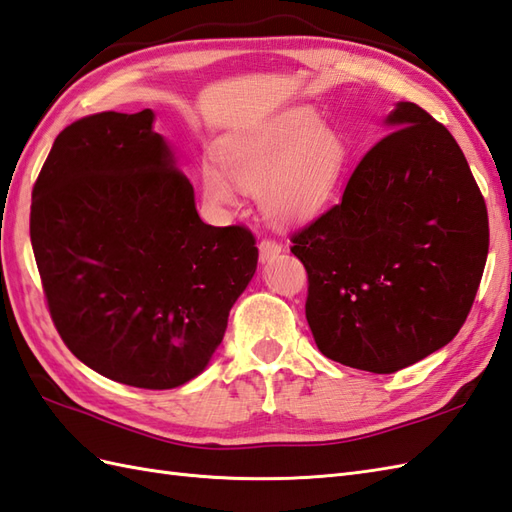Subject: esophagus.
I'll return each instance as SVG.
<instances>
[{
  "label": "esophagus",
  "mask_w": 512,
  "mask_h": 512,
  "mask_svg": "<svg viewBox=\"0 0 512 512\" xmlns=\"http://www.w3.org/2000/svg\"><path fill=\"white\" fill-rule=\"evenodd\" d=\"M258 254H260V260H263V263H269V260H273V258L282 254V245L276 243V241H271V239H263L258 243Z\"/></svg>",
  "instance_id": "1"
}]
</instances>
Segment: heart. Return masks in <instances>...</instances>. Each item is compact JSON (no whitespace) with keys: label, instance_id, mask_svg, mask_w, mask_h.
Instances as JSON below:
<instances>
[{"label":"heart","instance_id":"b5f03b06","mask_svg":"<svg viewBox=\"0 0 512 512\" xmlns=\"http://www.w3.org/2000/svg\"><path fill=\"white\" fill-rule=\"evenodd\" d=\"M217 160L221 170L204 162L199 176L210 204L234 206L239 186L258 193L267 219L289 226L328 204L343 176L347 149L315 110L291 108L228 134L217 143Z\"/></svg>","mask_w":512,"mask_h":512}]
</instances>
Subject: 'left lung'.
Listing matches in <instances>:
<instances>
[{"label":"left lung","mask_w":512,"mask_h":512,"mask_svg":"<svg viewBox=\"0 0 512 512\" xmlns=\"http://www.w3.org/2000/svg\"><path fill=\"white\" fill-rule=\"evenodd\" d=\"M358 162L341 204L291 236L323 356L393 373L450 343L489 254V217L463 149L413 102Z\"/></svg>","instance_id":"obj_1"}]
</instances>
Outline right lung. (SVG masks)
<instances>
[{
  "mask_svg": "<svg viewBox=\"0 0 512 512\" xmlns=\"http://www.w3.org/2000/svg\"><path fill=\"white\" fill-rule=\"evenodd\" d=\"M30 239L71 354L139 389H176L208 367L258 263L252 232L199 219L149 108L97 112L56 136Z\"/></svg>",
  "mask_w": 512,
  "mask_h": 512,
  "instance_id": "add662e5",
  "label": "right lung"
}]
</instances>
